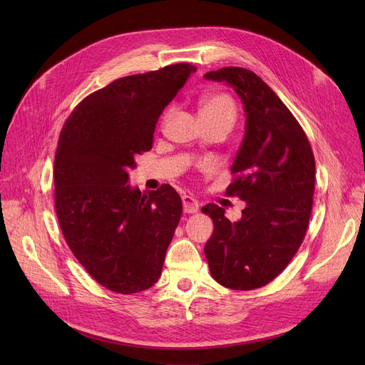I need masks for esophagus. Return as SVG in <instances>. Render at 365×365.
I'll use <instances>...</instances> for the list:
<instances>
[{
  "label": "esophagus",
  "mask_w": 365,
  "mask_h": 365,
  "mask_svg": "<svg viewBox=\"0 0 365 365\" xmlns=\"http://www.w3.org/2000/svg\"><path fill=\"white\" fill-rule=\"evenodd\" d=\"M182 201H183V212L187 213V215H192V213H197L198 208H200V204L198 201L190 197V195H183L182 197Z\"/></svg>",
  "instance_id": "1"
}]
</instances>
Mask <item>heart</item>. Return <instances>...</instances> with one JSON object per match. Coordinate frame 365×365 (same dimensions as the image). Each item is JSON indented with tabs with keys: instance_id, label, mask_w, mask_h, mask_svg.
Segmentation results:
<instances>
[{
	"instance_id": "b5f03b06",
	"label": "heart",
	"mask_w": 365,
	"mask_h": 365,
	"mask_svg": "<svg viewBox=\"0 0 365 365\" xmlns=\"http://www.w3.org/2000/svg\"><path fill=\"white\" fill-rule=\"evenodd\" d=\"M200 115L202 118H235V103L226 93L207 94L200 102ZM171 117V108L163 115V123Z\"/></svg>"
}]
</instances>
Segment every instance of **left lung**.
I'll list each match as a JSON object with an SVG mask.
<instances>
[{"label": "left lung", "instance_id": "1", "mask_svg": "<svg viewBox=\"0 0 365 365\" xmlns=\"http://www.w3.org/2000/svg\"><path fill=\"white\" fill-rule=\"evenodd\" d=\"M204 78L231 84L244 103L245 136L231 167L227 197L247 202L231 222L207 204L215 231L204 253L212 277L232 290L269 284L292 262L308 231L315 190V158L299 121L260 76L227 66Z\"/></svg>", "mask_w": 365, "mask_h": 365}]
</instances>
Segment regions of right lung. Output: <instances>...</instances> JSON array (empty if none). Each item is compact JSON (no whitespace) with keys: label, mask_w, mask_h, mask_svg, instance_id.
Listing matches in <instances>:
<instances>
[{"label":"right lung","mask_w":365,"mask_h":365,"mask_svg":"<svg viewBox=\"0 0 365 365\" xmlns=\"http://www.w3.org/2000/svg\"><path fill=\"white\" fill-rule=\"evenodd\" d=\"M194 71L176 63L123 76L88 94L62 127L53 171L57 220L76 260L113 293L148 290L161 277L180 195L170 185L143 194L125 183Z\"/></svg>","instance_id":"add662e5"}]
</instances>
